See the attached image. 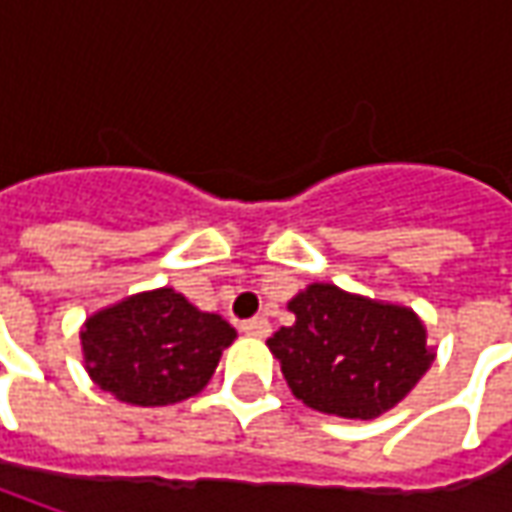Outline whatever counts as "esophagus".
Returning <instances> with one entry per match:
<instances>
[{
    "label": "esophagus",
    "instance_id": "esophagus-1",
    "mask_svg": "<svg viewBox=\"0 0 512 512\" xmlns=\"http://www.w3.org/2000/svg\"><path fill=\"white\" fill-rule=\"evenodd\" d=\"M247 336H256V339H265L270 336V322H267L265 316H253V319H247L245 325H242Z\"/></svg>",
    "mask_w": 512,
    "mask_h": 512
}]
</instances>
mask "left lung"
I'll use <instances>...</instances> for the list:
<instances>
[{
  "instance_id": "left-lung-1",
  "label": "left lung",
  "mask_w": 512,
  "mask_h": 512,
  "mask_svg": "<svg viewBox=\"0 0 512 512\" xmlns=\"http://www.w3.org/2000/svg\"><path fill=\"white\" fill-rule=\"evenodd\" d=\"M287 307L296 322L279 327L267 347L293 396L319 413L376 419L402 402L433 362L424 325L407 307L350 296L336 285H310Z\"/></svg>"
}]
</instances>
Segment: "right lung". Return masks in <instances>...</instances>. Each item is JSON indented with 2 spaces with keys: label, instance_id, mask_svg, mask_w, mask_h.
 I'll use <instances>...</instances> for the list:
<instances>
[{
  "label": "right lung",
  "instance_id": "right-lung-1",
  "mask_svg": "<svg viewBox=\"0 0 512 512\" xmlns=\"http://www.w3.org/2000/svg\"><path fill=\"white\" fill-rule=\"evenodd\" d=\"M236 330L162 287L90 316L82 350L93 382L119 402L162 407L196 396Z\"/></svg>",
  "mask_w": 512,
  "mask_h": 512
}]
</instances>
